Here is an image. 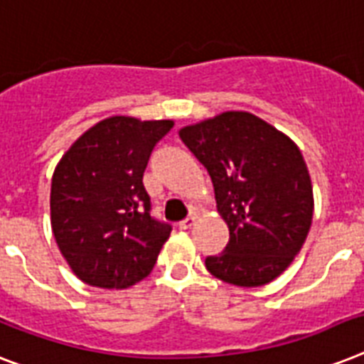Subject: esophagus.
Listing matches in <instances>:
<instances>
[{
  "instance_id": "obj_1",
  "label": "esophagus",
  "mask_w": 364,
  "mask_h": 364,
  "mask_svg": "<svg viewBox=\"0 0 364 364\" xmlns=\"http://www.w3.org/2000/svg\"><path fill=\"white\" fill-rule=\"evenodd\" d=\"M194 223H196V217H187V218H183L181 223H179V228L181 230H188L194 226Z\"/></svg>"
}]
</instances>
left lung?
<instances>
[{
    "label": "left lung",
    "instance_id": "left-lung-1",
    "mask_svg": "<svg viewBox=\"0 0 364 364\" xmlns=\"http://www.w3.org/2000/svg\"><path fill=\"white\" fill-rule=\"evenodd\" d=\"M181 140L208 168L230 241L205 267L256 288L284 273L309 235L312 183L299 147L249 112H224L183 127Z\"/></svg>",
    "mask_w": 364,
    "mask_h": 364
}]
</instances>
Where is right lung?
Listing matches in <instances>:
<instances>
[{"mask_svg": "<svg viewBox=\"0 0 364 364\" xmlns=\"http://www.w3.org/2000/svg\"><path fill=\"white\" fill-rule=\"evenodd\" d=\"M173 121L114 115L85 131L52 177L55 243L80 280L129 288L155 267L172 226L151 217L144 172Z\"/></svg>", "mask_w": 364, "mask_h": 364, "instance_id": "obj_1", "label": "right lung"}]
</instances>
